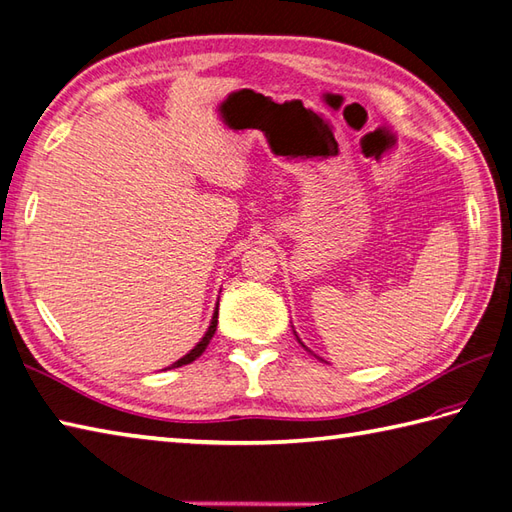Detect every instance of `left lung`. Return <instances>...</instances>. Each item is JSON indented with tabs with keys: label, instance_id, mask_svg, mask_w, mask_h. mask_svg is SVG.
I'll return each mask as SVG.
<instances>
[{
	"label": "left lung",
	"instance_id": "left-lung-1",
	"mask_svg": "<svg viewBox=\"0 0 512 512\" xmlns=\"http://www.w3.org/2000/svg\"><path fill=\"white\" fill-rule=\"evenodd\" d=\"M303 347H306V345H303Z\"/></svg>",
	"mask_w": 512,
	"mask_h": 512
}]
</instances>
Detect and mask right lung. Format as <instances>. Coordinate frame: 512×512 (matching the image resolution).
I'll return each mask as SVG.
<instances>
[{
    "instance_id": "right-lung-1",
    "label": "right lung",
    "mask_w": 512,
    "mask_h": 512,
    "mask_svg": "<svg viewBox=\"0 0 512 512\" xmlns=\"http://www.w3.org/2000/svg\"><path fill=\"white\" fill-rule=\"evenodd\" d=\"M215 328H217V308H215V312H213V319H211V325H209V330H206V334L202 336V341L193 347V350L189 352V354H184L180 361H176L173 363L171 367H182V365H189V363H193L195 358H198L204 350H206V345L211 343V339H213V334H215Z\"/></svg>"
}]
</instances>
